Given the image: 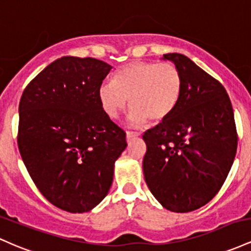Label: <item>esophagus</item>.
Listing matches in <instances>:
<instances>
[{
	"instance_id": "1",
	"label": "esophagus",
	"mask_w": 251,
	"mask_h": 251,
	"mask_svg": "<svg viewBox=\"0 0 251 251\" xmlns=\"http://www.w3.org/2000/svg\"><path fill=\"white\" fill-rule=\"evenodd\" d=\"M140 133H137V131H126V140H130L133 139V137H137L140 136Z\"/></svg>"
}]
</instances>
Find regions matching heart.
Here are the masks:
<instances>
[{
	"label": "heart",
	"instance_id": "1",
	"mask_svg": "<svg viewBox=\"0 0 251 251\" xmlns=\"http://www.w3.org/2000/svg\"><path fill=\"white\" fill-rule=\"evenodd\" d=\"M114 82L104 81L98 90L100 105L116 118L130 103L133 126L160 123L173 114L182 94V75L172 63L131 61L115 73Z\"/></svg>",
	"mask_w": 251,
	"mask_h": 251
}]
</instances>
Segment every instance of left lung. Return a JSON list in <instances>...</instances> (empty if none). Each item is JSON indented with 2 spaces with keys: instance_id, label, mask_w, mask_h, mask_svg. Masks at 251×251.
<instances>
[{
  "instance_id": "obj_1",
  "label": "left lung",
  "mask_w": 251,
  "mask_h": 251,
  "mask_svg": "<svg viewBox=\"0 0 251 251\" xmlns=\"http://www.w3.org/2000/svg\"><path fill=\"white\" fill-rule=\"evenodd\" d=\"M182 75L176 110L143 134V174L165 209L190 212L223 186L237 151V130L224 86L186 55L163 54Z\"/></svg>"
}]
</instances>
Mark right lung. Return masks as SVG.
I'll return each mask as SVG.
<instances>
[{"label": "right lung", "instance_id": "1", "mask_svg": "<svg viewBox=\"0 0 251 251\" xmlns=\"http://www.w3.org/2000/svg\"><path fill=\"white\" fill-rule=\"evenodd\" d=\"M111 69L95 58H59L21 96L20 154L42 196L67 212H86L105 198L126 147V131L98 97Z\"/></svg>", "mask_w": 251, "mask_h": 251}]
</instances>
